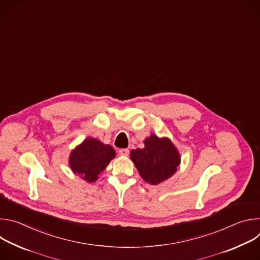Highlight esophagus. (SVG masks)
<instances>
[{"label":"esophagus","instance_id":"obj_1","mask_svg":"<svg viewBox=\"0 0 260 260\" xmlns=\"http://www.w3.org/2000/svg\"><path fill=\"white\" fill-rule=\"evenodd\" d=\"M118 153H119V155H121V156H127V155L129 154V150L126 149V148H122V149H119V150H118Z\"/></svg>","mask_w":260,"mask_h":260}]
</instances>
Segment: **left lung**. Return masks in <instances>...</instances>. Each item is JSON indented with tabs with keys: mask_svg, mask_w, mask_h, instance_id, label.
I'll return each instance as SVG.
<instances>
[{
	"mask_svg": "<svg viewBox=\"0 0 260 260\" xmlns=\"http://www.w3.org/2000/svg\"><path fill=\"white\" fill-rule=\"evenodd\" d=\"M144 143L143 149L138 148L131 152V158L141 177L155 185L173 176L180 165V157L172 142L152 135Z\"/></svg>",
	"mask_w": 260,
	"mask_h": 260,
	"instance_id": "8db88e82",
	"label": "left lung"
}]
</instances>
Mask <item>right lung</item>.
Returning <instances> with one entry per match:
<instances>
[{
	"instance_id": "obj_1",
	"label": "right lung",
	"mask_w": 260,
	"mask_h": 260,
	"mask_svg": "<svg viewBox=\"0 0 260 260\" xmlns=\"http://www.w3.org/2000/svg\"><path fill=\"white\" fill-rule=\"evenodd\" d=\"M115 150L110 145H104L96 139L90 138L71 153L70 167L87 182H93L98 176L114 158Z\"/></svg>"
}]
</instances>
